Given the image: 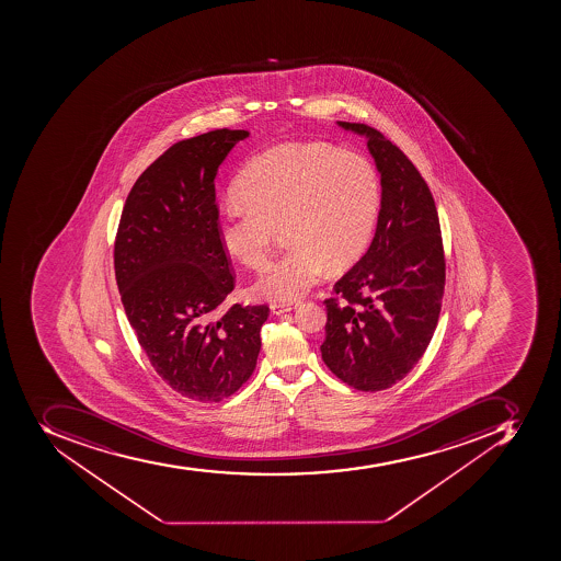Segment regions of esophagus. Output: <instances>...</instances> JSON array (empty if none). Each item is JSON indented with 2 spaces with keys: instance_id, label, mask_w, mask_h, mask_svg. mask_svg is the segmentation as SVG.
I'll list each match as a JSON object with an SVG mask.
<instances>
[{
  "instance_id": "34e87169",
  "label": "esophagus",
  "mask_w": 561,
  "mask_h": 561,
  "mask_svg": "<svg viewBox=\"0 0 561 561\" xmlns=\"http://www.w3.org/2000/svg\"><path fill=\"white\" fill-rule=\"evenodd\" d=\"M272 312L275 316L286 314V312H291L293 309H297V304H280V301H274L272 306H270Z\"/></svg>"
}]
</instances>
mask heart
<instances>
[{"instance_id":"heart-1","label":"heart","mask_w":561,"mask_h":561,"mask_svg":"<svg viewBox=\"0 0 561 561\" xmlns=\"http://www.w3.org/2000/svg\"><path fill=\"white\" fill-rule=\"evenodd\" d=\"M240 205L222 210V251L249 268L268 260L278 228L287 251L252 286L255 297H304L327 272L346 268L369 245L381 206V180L369 159L329 142L293 141L263 151L234 183Z\"/></svg>"}]
</instances>
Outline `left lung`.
Listing matches in <instances>:
<instances>
[{"label": "left lung", "instance_id": "obj_1", "mask_svg": "<svg viewBox=\"0 0 561 561\" xmlns=\"http://www.w3.org/2000/svg\"><path fill=\"white\" fill-rule=\"evenodd\" d=\"M337 124L367 137L381 208L369 249L324 300L321 356L350 387L379 392L405 378L433 339L445 291L442 229L413 162L376 128Z\"/></svg>", "mask_w": 561, "mask_h": 561}]
</instances>
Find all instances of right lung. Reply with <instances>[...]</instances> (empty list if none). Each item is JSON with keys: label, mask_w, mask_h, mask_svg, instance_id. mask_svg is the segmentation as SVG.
I'll return each mask as SVG.
<instances>
[{"label": "right lung", "mask_w": 561, "mask_h": 561, "mask_svg": "<svg viewBox=\"0 0 561 561\" xmlns=\"http://www.w3.org/2000/svg\"><path fill=\"white\" fill-rule=\"evenodd\" d=\"M247 130L219 128L176 142L125 201L114 274L128 323L169 387L219 402L251 378L268 306L222 310L234 287L217 238L215 176Z\"/></svg>", "instance_id": "right-lung-1"}]
</instances>
